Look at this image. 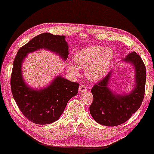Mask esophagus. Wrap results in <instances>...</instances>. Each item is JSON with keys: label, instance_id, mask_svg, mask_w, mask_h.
<instances>
[{"label": "esophagus", "instance_id": "esophagus-1", "mask_svg": "<svg viewBox=\"0 0 154 154\" xmlns=\"http://www.w3.org/2000/svg\"><path fill=\"white\" fill-rule=\"evenodd\" d=\"M87 87H86V86H85V85H81L80 86V87H79V91L80 92V93H82V92H84V91H87Z\"/></svg>", "mask_w": 154, "mask_h": 154}]
</instances>
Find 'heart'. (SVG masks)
Wrapping results in <instances>:
<instances>
[{
    "label": "heart",
    "mask_w": 154,
    "mask_h": 154,
    "mask_svg": "<svg viewBox=\"0 0 154 154\" xmlns=\"http://www.w3.org/2000/svg\"><path fill=\"white\" fill-rule=\"evenodd\" d=\"M113 57L114 54L110 48L93 46L75 52L74 60L78 66L85 68V74L88 79L97 81L106 74ZM68 71L72 75L80 74L79 68L72 63L68 64Z\"/></svg>",
    "instance_id": "heart-1"
}]
</instances>
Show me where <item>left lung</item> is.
Here are the masks:
<instances>
[{
	"label": "left lung",
	"instance_id": "1",
	"mask_svg": "<svg viewBox=\"0 0 154 154\" xmlns=\"http://www.w3.org/2000/svg\"><path fill=\"white\" fill-rule=\"evenodd\" d=\"M125 61L134 65L136 87L129 94H114L107 87L111 72L93 87L94 100L89 107L90 113L95 122L106 126H116L125 123L137 111L145 96L146 67L137 52L130 53Z\"/></svg>",
	"mask_w": 154,
	"mask_h": 154
}]
</instances>
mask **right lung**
<instances>
[{
	"label": "right lung",
	"mask_w": 154,
	"mask_h": 154,
	"mask_svg": "<svg viewBox=\"0 0 154 154\" xmlns=\"http://www.w3.org/2000/svg\"><path fill=\"white\" fill-rule=\"evenodd\" d=\"M45 48L57 53L64 60L68 57V46L63 35L44 32L20 48L15 57L11 75V89L16 103L26 118L36 124L53 123L60 117L66 105L78 94L79 83L57 76L48 87L34 90L25 84L22 75V63L26 54Z\"/></svg>",
	"instance_id": "add662e5"
}]
</instances>
